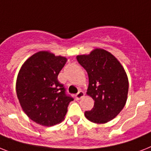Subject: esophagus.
Wrapping results in <instances>:
<instances>
[{"mask_svg": "<svg viewBox=\"0 0 151 151\" xmlns=\"http://www.w3.org/2000/svg\"><path fill=\"white\" fill-rule=\"evenodd\" d=\"M84 96H85V93H83V91H79L76 95V99L78 100V99H80L81 98H83Z\"/></svg>", "mask_w": 151, "mask_h": 151, "instance_id": "1", "label": "esophagus"}]
</instances>
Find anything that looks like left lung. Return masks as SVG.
I'll return each mask as SVG.
<instances>
[{"instance_id":"left-lung-1","label":"left lung","mask_w":151,"mask_h":151,"mask_svg":"<svg viewBox=\"0 0 151 151\" xmlns=\"http://www.w3.org/2000/svg\"><path fill=\"white\" fill-rule=\"evenodd\" d=\"M78 63L89 76L87 94L95 101L85 116L89 121L105 123L115 118L127 99V76L119 61L109 52L96 48L89 55H78Z\"/></svg>"}]
</instances>
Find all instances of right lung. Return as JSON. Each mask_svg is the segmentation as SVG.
Instances as JSON below:
<instances>
[{
	"mask_svg": "<svg viewBox=\"0 0 151 151\" xmlns=\"http://www.w3.org/2000/svg\"><path fill=\"white\" fill-rule=\"evenodd\" d=\"M67 59L48 52L31 56L20 69L16 92L22 109L40 125L51 127L64 119L73 98L58 80Z\"/></svg>",
	"mask_w": 151,
	"mask_h": 151,
	"instance_id": "obj_1",
	"label": "right lung"
}]
</instances>
